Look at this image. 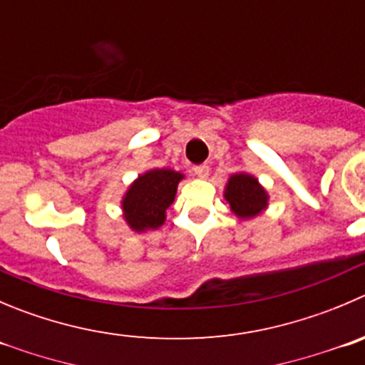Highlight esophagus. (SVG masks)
I'll return each mask as SVG.
<instances>
[{
	"mask_svg": "<svg viewBox=\"0 0 365 365\" xmlns=\"http://www.w3.org/2000/svg\"><path fill=\"white\" fill-rule=\"evenodd\" d=\"M193 173H195L197 177H200V179H206V177L210 175V166L207 165L193 166Z\"/></svg>",
	"mask_w": 365,
	"mask_h": 365,
	"instance_id": "34e87169",
	"label": "esophagus"
}]
</instances>
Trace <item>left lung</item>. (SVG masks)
<instances>
[{
    "mask_svg": "<svg viewBox=\"0 0 365 365\" xmlns=\"http://www.w3.org/2000/svg\"><path fill=\"white\" fill-rule=\"evenodd\" d=\"M224 197L238 218H252L269 206V193L256 177L245 172L229 177Z\"/></svg>",
    "mask_w": 365,
    "mask_h": 365,
    "instance_id": "8db88e82",
    "label": "left lung"
}]
</instances>
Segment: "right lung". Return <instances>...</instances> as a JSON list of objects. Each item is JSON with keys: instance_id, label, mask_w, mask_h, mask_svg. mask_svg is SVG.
I'll return each mask as SVG.
<instances>
[{"instance_id": "add662e5", "label": "right lung", "mask_w": 365, "mask_h": 365, "mask_svg": "<svg viewBox=\"0 0 365 365\" xmlns=\"http://www.w3.org/2000/svg\"><path fill=\"white\" fill-rule=\"evenodd\" d=\"M185 175L170 168H154L141 173L128 186L121 210L128 227L136 232L152 231L165 224L166 210L173 202L177 185Z\"/></svg>"}]
</instances>
